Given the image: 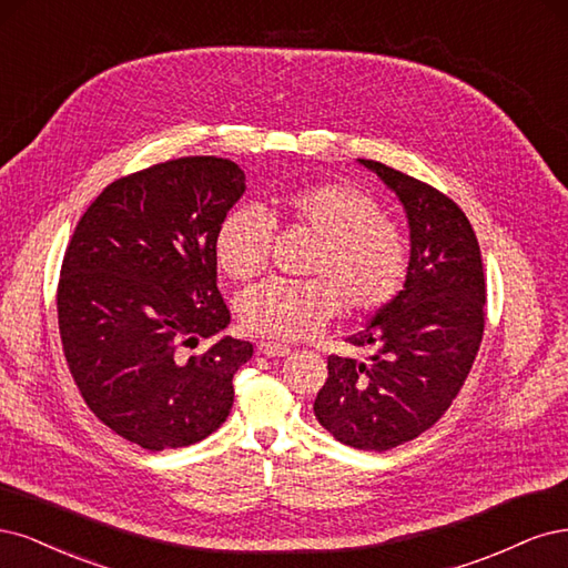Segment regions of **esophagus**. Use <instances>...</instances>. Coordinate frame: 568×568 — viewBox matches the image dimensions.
<instances>
[{"label": "esophagus", "instance_id": "1", "mask_svg": "<svg viewBox=\"0 0 568 568\" xmlns=\"http://www.w3.org/2000/svg\"><path fill=\"white\" fill-rule=\"evenodd\" d=\"M260 354L271 356V358L287 356L290 354V346L281 344V342H260Z\"/></svg>", "mask_w": 568, "mask_h": 568}]
</instances>
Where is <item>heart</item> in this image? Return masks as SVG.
<instances>
[{"mask_svg":"<svg viewBox=\"0 0 568 568\" xmlns=\"http://www.w3.org/2000/svg\"><path fill=\"white\" fill-rule=\"evenodd\" d=\"M273 214L306 229L318 241L306 262L311 281H281L245 290L237 316L254 335L306 339L342 314L368 316L389 306L408 276V243L371 195L342 184H316L281 193ZM219 268L250 281L266 268L271 222L257 207L224 216L214 237Z\"/></svg>","mask_w":568,"mask_h":568,"instance_id":"heart-1","label":"heart"}]
</instances>
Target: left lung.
I'll return each mask as SVG.
<instances>
[{"instance_id":"8db88e82","label":"left lung","mask_w":568,"mask_h":568,"mask_svg":"<svg viewBox=\"0 0 568 568\" xmlns=\"http://www.w3.org/2000/svg\"><path fill=\"white\" fill-rule=\"evenodd\" d=\"M358 162L406 210L408 276L396 300L349 337L373 346L368 363L327 358L314 413L337 442L382 453L436 425L463 389L484 337L486 283L477 235L448 195L382 162Z\"/></svg>"}]
</instances>
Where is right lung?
<instances>
[{
    "label": "right lung",
    "mask_w": 568,
    "mask_h": 568,
    "mask_svg": "<svg viewBox=\"0 0 568 568\" xmlns=\"http://www.w3.org/2000/svg\"><path fill=\"white\" fill-rule=\"evenodd\" d=\"M243 193L231 160H168L105 186L70 237L57 295L70 375L89 410L145 450L222 427L252 358L233 337L189 354L231 323L214 237Z\"/></svg>",
    "instance_id": "obj_1"
}]
</instances>
